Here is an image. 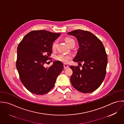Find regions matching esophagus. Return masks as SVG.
<instances>
[{
	"mask_svg": "<svg viewBox=\"0 0 124 124\" xmlns=\"http://www.w3.org/2000/svg\"><path fill=\"white\" fill-rule=\"evenodd\" d=\"M64 69H66L69 67V65L68 64H64Z\"/></svg>",
	"mask_w": 124,
	"mask_h": 124,
	"instance_id": "esophagus-1",
	"label": "esophagus"
}]
</instances>
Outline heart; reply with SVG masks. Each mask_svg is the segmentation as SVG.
I'll use <instances>...</instances> for the list:
<instances>
[{"label":"heart","mask_w":124,"mask_h":124,"mask_svg":"<svg viewBox=\"0 0 124 124\" xmlns=\"http://www.w3.org/2000/svg\"><path fill=\"white\" fill-rule=\"evenodd\" d=\"M65 40L66 42L68 44V45L70 46L73 44H75L74 40L71 38L67 37L65 38ZM56 45H57V41L55 40L53 42L52 44V49L53 50L55 49L56 47ZM71 58V56L70 55H66L64 54H59L55 57V59L57 60L65 63H68L69 61V60Z\"/></svg>","instance_id":"b5f03b06"}]
</instances>
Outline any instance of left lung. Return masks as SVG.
Masks as SVG:
<instances>
[{"instance_id": "left-lung-1", "label": "left lung", "mask_w": 124, "mask_h": 124, "mask_svg": "<svg viewBox=\"0 0 124 124\" xmlns=\"http://www.w3.org/2000/svg\"><path fill=\"white\" fill-rule=\"evenodd\" d=\"M67 34L75 37L79 43V48L73 61L79 64L84 62L82 70L79 66H70L73 71L71 83L81 92H92L101 86L106 75L108 58L103 44L87 31L78 29Z\"/></svg>"}]
</instances>
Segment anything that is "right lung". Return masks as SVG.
<instances>
[{
    "mask_svg": "<svg viewBox=\"0 0 124 124\" xmlns=\"http://www.w3.org/2000/svg\"><path fill=\"white\" fill-rule=\"evenodd\" d=\"M47 30H34L27 34L17 47L16 68L21 82L34 94L41 95L54 86L64 66L59 61L45 68L52 53V44L60 35Z\"/></svg>",
    "mask_w": 124,
    "mask_h": 124,
    "instance_id": "1",
    "label": "right lung"
}]
</instances>
